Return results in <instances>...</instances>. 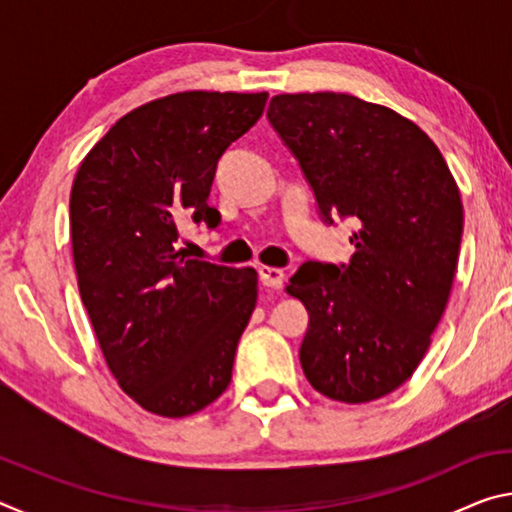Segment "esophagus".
Returning <instances> with one entry per match:
<instances>
[{"label":"esophagus","mask_w":512,"mask_h":512,"mask_svg":"<svg viewBox=\"0 0 512 512\" xmlns=\"http://www.w3.org/2000/svg\"><path fill=\"white\" fill-rule=\"evenodd\" d=\"M259 280L268 289H282L284 284V271L275 266H259Z\"/></svg>","instance_id":"1"}]
</instances>
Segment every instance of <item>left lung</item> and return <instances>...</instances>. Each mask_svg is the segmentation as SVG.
Instances as JSON below:
<instances>
[{
	"label": "left lung",
	"mask_w": 512,
	"mask_h": 512,
	"mask_svg": "<svg viewBox=\"0 0 512 512\" xmlns=\"http://www.w3.org/2000/svg\"><path fill=\"white\" fill-rule=\"evenodd\" d=\"M266 115L325 221L359 223L348 264L307 262L289 280L309 311L302 370L329 400H379L413 375L443 318L463 235L458 185L431 137L379 103L277 94Z\"/></svg>",
	"instance_id": "left-lung-1"
}]
</instances>
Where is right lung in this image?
Returning a JSON list of instances; mask_svg holds the SVG:
<instances>
[{"label":"right lung","mask_w":512,"mask_h":512,"mask_svg":"<svg viewBox=\"0 0 512 512\" xmlns=\"http://www.w3.org/2000/svg\"><path fill=\"white\" fill-rule=\"evenodd\" d=\"M268 92L169 94L121 117L85 155L69 196L76 280L112 377L162 418L212 404L232 379L257 302L255 268L187 259L185 216L207 205L216 162L262 117Z\"/></svg>","instance_id":"1"}]
</instances>
